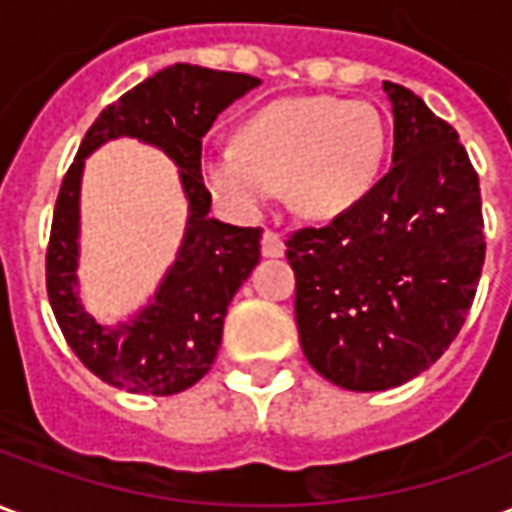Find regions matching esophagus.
I'll use <instances>...</instances> for the list:
<instances>
[{
  "label": "esophagus",
  "mask_w": 512,
  "mask_h": 512,
  "mask_svg": "<svg viewBox=\"0 0 512 512\" xmlns=\"http://www.w3.org/2000/svg\"><path fill=\"white\" fill-rule=\"evenodd\" d=\"M260 249H263V255L266 257H282L285 255V241H282L277 233L266 230V233H263V244H260Z\"/></svg>",
  "instance_id": "34e87169"
}]
</instances>
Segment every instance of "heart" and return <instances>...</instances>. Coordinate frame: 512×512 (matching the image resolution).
<instances>
[{
    "instance_id": "1",
    "label": "heart",
    "mask_w": 512,
    "mask_h": 512,
    "mask_svg": "<svg viewBox=\"0 0 512 512\" xmlns=\"http://www.w3.org/2000/svg\"><path fill=\"white\" fill-rule=\"evenodd\" d=\"M384 153L376 106L329 95L282 98L246 117L238 147L202 153L200 178L233 219H255L282 186L296 213L334 219L373 191Z\"/></svg>"
}]
</instances>
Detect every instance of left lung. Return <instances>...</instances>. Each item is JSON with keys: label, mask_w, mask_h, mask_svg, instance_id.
<instances>
[{"label": "left lung", "mask_w": 512, "mask_h": 512, "mask_svg": "<svg viewBox=\"0 0 512 512\" xmlns=\"http://www.w3.org/2000/svg\"><path fill=\"white\" fill-rule=\"evenodd\" d=\"M392 167L326 227L290 235L301 351L326 381L381 392L419 376L461 332L485 260L472 161L450 123L384 82Z\"/></svg>", "instance_id": "left-lung-1"}]
</instances>
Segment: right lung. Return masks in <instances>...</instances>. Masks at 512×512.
Returning <instances> with one entry per match:
<instances>
[{
  "instance_id": "obj_1",
  "label": "right lung",
  "mask_w": 512,
  "mask_h": 512,
  "mask_svg": "<svg viewBox=\"0 0 512 512\" xmlns=\"http://www.w3.org/2000/svg\"><path fill=\"white\" fill-rule=\"evenodd\" d=\"M257 84L260 79L246 73L178 62L106 106L82 139L54 205L46 288L71 351L106 384L134 395H178L211 370L227 307L260 263V227H235L211 216V194L200 178L202 136ZM120 135L158 146L176 161L190 219L179 257L157 293L128 322L112 327L83 310L75 268L83 161Z\"/></svg>"
}]
</instances>
